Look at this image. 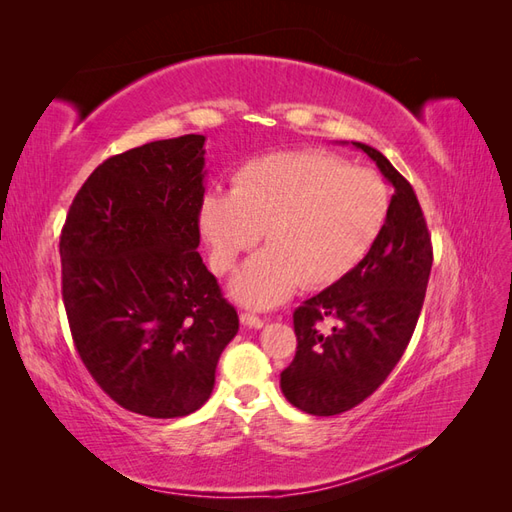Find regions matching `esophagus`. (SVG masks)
<instances>
[{
    "label": "esophagus",
    "instance_id": "obj_1",
    "mask_svg": "<svg viewBox=\"0 0 512 512\" xmlns=\"http://www.w3.org/2000/svg\"><path fill=\"white\" fill-rule=\"evenodd\" d=\"M239 321H242L246 328H255V330L264 328V319L257 317V314H253V312H242L239 314Z\"/></svg>",
    "mask_w": 512,
    "mask_h": 512
}]
</instances>
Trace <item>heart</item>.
<instances>
[{
    "mask_svg": "<svg viewBox=\"0 0 512 512\" xmlns=\"http://www.w3.org/2000/svg\"><path fill=\"white\" fill-rule=\"evenodd\" d=\"M389 189L380 173L321 151H279L246 162L233 189L200 204V233L215 273L266 239L235 275L233 297L270 308L301 284L328 286L363 262L383 231Z\"/></svg>",
    "mask_w": 512,
    "mask_h": 512,
    "instance_id": "b5f03b06",
    "label": "heart"
}]
</instances>
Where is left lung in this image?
<instances>
[{"label":"left lung","mask_w":512,"mask_h":512,"mask_svg":"<svg viewBox=\"0 0 512 512\" xmlns=\"http://www.w3.org/2000/svg\"><path fill=\"white\" fill-rule=\"evenodd\" d=\"M354 145L376 162L394 195L363 262L292 314L297 354L281 372V391L312 416L350 411L385 383L416 330L433 264L413 187L380 151ZM325 318L335 321L330 333L320 330Z\"/></svg>","instance_id":"obj_1"}]
</instances>
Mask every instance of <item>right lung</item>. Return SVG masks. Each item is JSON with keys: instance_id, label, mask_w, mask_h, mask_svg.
I'll use <instances>...</instances> for the list:
<instances>
[{"instance_id": "obj_1", "label": "right lung", "mask_w": 512, "mask_h": 512, "mask_svg": "<svg viewBox=\"0 0 512 512\" xmlns=\"http://www.w3.org/2000/svg\"><path fill=\"white\" fill-rule=\"evenodd\" d=\"M204 136L107 158L65 217L61 295L74 347L99 387L149 418L189 416L239 330L198 253Z\"/></svg>"}]
</instances>
